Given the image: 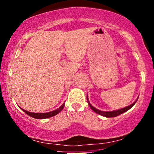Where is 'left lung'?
<instances>
[{
  "label": "left lung",
  "mask_w": 154,
  "mask_h": 154,
  "mask_svg": "<svg viewBox=\"0 0 154 154\" xmlns=\"http://www.w3.org/2000/svg\"><path fill=\"white\" fill-rule=\"evenodd\" d=\"M87 100H88V97H87ZM136 101H135L134 103H132V104L130 105V106L125 107V108H123V109H121L116 110V111H111V112H104V111H100V110H99V109H97L94 108V106H92L91 104H90V103L88 102V105H89V106L91 107V109L93 110V111L97 113V114L100 115V116H104V117H107V118L116 117V116H119V115L122 114V113L125 112H127V110L130 109L131 108V107L133 106V105L135 104V103H136Z\"/></svg>",
  "instance_id": "obj_1"
}]
</instances>
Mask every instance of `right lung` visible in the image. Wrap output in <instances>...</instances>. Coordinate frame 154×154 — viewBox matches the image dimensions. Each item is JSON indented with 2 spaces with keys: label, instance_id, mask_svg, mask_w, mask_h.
<instances>
[{
  "label": "right lung",
  "instance_id": "right-lung-1",
  "mask_svg": "<svg viewBox=\"0 0 154 154\" xmlns=\"http://www.w3.org/2000/svg\"><path fill=\"white\" fill-rule=\"evenodd\" d=\"M65 106V103H63V105H62L60 107V108H58L57 109L54 110V111H52V112H46V113H35V112H27L26 111V110L23 109H21L23 110V111L25 113H27V115L29 116H31V117L34 118V119H48V118H50V117H52V116H56V115L58 114L59 112H60V111H62V109H63V107Z\"/></svg>",
  "mask_w": 154,
  "mask_h": 154
}]
</instances>
